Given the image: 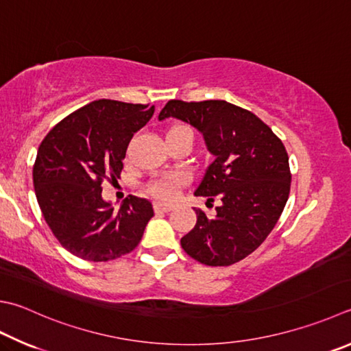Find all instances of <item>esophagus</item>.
I'll return each mask as SVG.
<instances>
[{
  "instance_id": "obj_1",
  "label": "esophagus",
  "mask_w": 351,
  "mask_h": 351,
  "mask_svg": "<svg viewBox=\"0 0 351 351\" xmlns=\"http://www.w3.org/2000/svg\"><path fill=\"white\" fill-rule=\"evenodd\" d=\"M174 209V204L169 203H162V202H156L154 203V210L156 213H169V210Z\"/></svg>"
}]
</instances>
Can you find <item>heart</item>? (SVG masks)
Listing matches in <instances>:
<instances>
[{
  "instance_id": "heart-1",
  "label": "heart",
  "mask_w": 351,
  "mask_h": 351,
  "mask_svg": "<svg viewBox=\"0 0 351 351\" xmlns=\"http://www.w3.org/2000/svg\"><path fill=\"white\" fill-rule=\"evenodd\" d=\"M171 136H189L193 137V133L188 127L184 125H173L168 130L167 137ZM186 184V177L180 173H173V174H165L160 177L153 178L148 183V193L157 198H162V200H173L180 193V189Z\"/></svg>"
}]
</instances>
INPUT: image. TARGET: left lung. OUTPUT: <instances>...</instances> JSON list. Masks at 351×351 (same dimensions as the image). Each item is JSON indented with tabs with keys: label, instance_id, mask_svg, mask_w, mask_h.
<instances>
[{
	"label": "left lung",
	"instance_id": "left-lung-1",
	"mask_svg": "<svg viewBox=\"0 0 351 351\" xmlns=\"http://www.w3.org/2000/svg\"><path fill=\"white\" fill-rule=\"evenodd\" d=\"M202 131L215 158L195 189L217 214L195 209L197 223L182 247L206 266H230L250 255L272 232L290 194L289 156L281 138L252 111L226 101H168L158 114ZM206 203V204H208Z\"/></svg>",
	"mask_w": 351,
	"mask_h": 351
}]
</instances>
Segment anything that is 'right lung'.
I'll return each instance as SVG.
<instances>
[{"instance_id": "1", "label": "right lung", "mask_w": 351, "mask_h": 351, "mask_svg": "<svg viewBox=\"0 0 351 351\" xmlns=\"http://www.w3.org/2000/svg\"><path fill=\"white\" fill-rule=\"evenodd\" d=\"M148 105L99 99L64 117L39 145L38 204L58 241L82 260L133 252L154 215L147 198L130 195L119 210L102 200V182L121 176L131 137L154 114Z\"/></svg>"}]
</instances>
